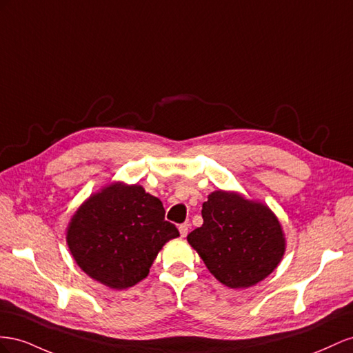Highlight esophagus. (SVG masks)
I'll list each match as a JSON object with an SVG mask.
<instances>
[{"label": "esophagus", "mask_w": 353, "mask_h": 353, "mask_svg": "<svg viewBox=\"0 0 353 353\" xmlns=\"http://www.w3.org/2000/svg\"><path fill=\"white\" fill-rule=\"evenodd\" d=\"M179 232H180V235H182L183 238L188 235V232H189V223H183V225H180L179 226Z\"/></svg>", "instance_id": "34e87169"}]
</instances>
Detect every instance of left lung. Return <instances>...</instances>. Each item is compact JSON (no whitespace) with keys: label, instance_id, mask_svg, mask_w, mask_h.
<instances>
[{"label":"left lung","instance_id":"left-lung-1","mask_svg":"<svg viewBox=\"0 0 353 353\" xmlns=\"http://www.w3.org/2000/svg\"><path fill=\"white\" fill-rule=\"evenodd\" d=\"M203 226L188 235V243L229 288L259 284L284 257L283 226L263 203L219 189L203 204Z\"/></svg>","mask_w":353,"mask_h":353}]
</instances>
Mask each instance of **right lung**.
Returning <instances> with one entry per match:
<instances>
[{"label": "right lung", "instance_id": "1", "mask_svg": "<svg viewBox=\"0 0 353 353\" xmlns=\"http://www.w3.org/2000/svg\"><path fill=\"white\" fill-rule=\"evenodd\" d=\"M161 201L140 185L114 182L90 195L70 217L66 244L77 265L112 290L136 285L179 235Z\"/></svg>", "mask_w": 353, "mask_h": 353}]
</instances>
